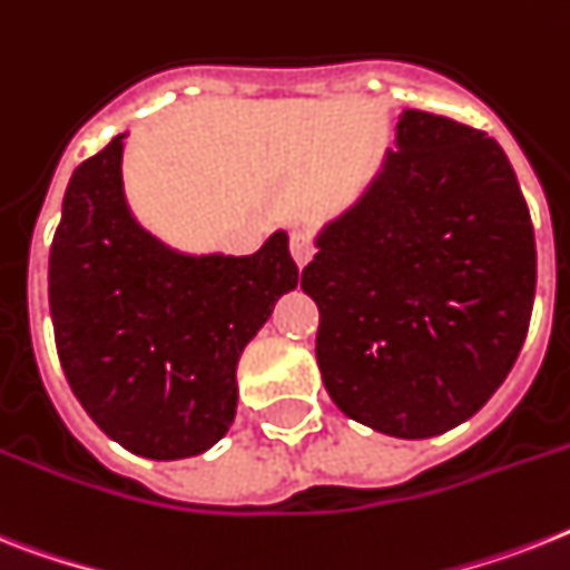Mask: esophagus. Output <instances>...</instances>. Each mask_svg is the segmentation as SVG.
<instances>
[{
	"instance_id": "1",
	"label": "esophagus",
	"mask_w": 570,
	"mask_h": 570,
	"mask_svg": "<svg viewBox=\"0 0 570 570\" xmlns=\"http://www.w3.org/2000/svg\"><path fill=\"white\" fill-rule=\"evenodd\" d=\"M289 252H293L295 263H298L301 269L307 266L309 261H313V254H316V245H313V239L307 237V234H301V230H295L293 239H289Z\"/></svg>"
}]
</instances>
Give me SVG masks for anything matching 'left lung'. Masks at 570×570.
I'll return each mask as SVG.
<instances>
[{"label": "left lung", "instance_id": "obj_1", "mask_svg": "<svg viewBox=\"0 0 570 570\" xmlns=\"http://www.w3.org/2000/svg\"><path fill=\"white\" fill-rule=\"evenodd\" d=\"M363 196L325 222L301 289L333 404L397 439L469 421L524 345L535 239L510 157L448 117L404 110Z\"/></svg>", "mask_w": 570, "mask_h": 570}]
</instances>
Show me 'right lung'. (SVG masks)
I'll return each instance as SVG.
<instances>
[{
  "mask_svg": "<svg viewBox=\"0 0 570 570\" xmlns=\"http://www.w3.org/2000/svg\"><path fill=\"white\" fill-rule=\"evenodd\" d=\"M128 131L69 178L49 254V309L69 386L146 460L213 448L237 415V363L298 286L289 234L261 252L189 254L137 222L122 184Z\"/></svg>",
  "mask_w": 570,
  "mask_h": 570,
  "instance_id": "add662e5",
  "label": "right lung"
}]
</instances>
